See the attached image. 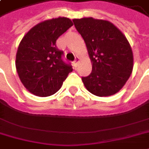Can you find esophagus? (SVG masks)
Masks as SVG:
<instances>
[{"label":"esophagus","instance_id":"esophagus-1","mask_svg":"<svg viewBox=\"0 0 149 149\" xmlns=\"http://www.w3.org/2000/svg\"><path fill=\"white\" fill-rule=\"evenodd\" d=\"M79 62V57H75V60L74 61V65H76Z\"/></svg>","mask_w":149,"mask_h":149}]
</instances>
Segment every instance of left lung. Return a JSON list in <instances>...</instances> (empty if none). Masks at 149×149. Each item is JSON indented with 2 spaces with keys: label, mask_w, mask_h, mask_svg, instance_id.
I'll return each instance as SVG.
<instances>
[{
  "label": "left lung",
  "mask_w": 149,
  "mask_h": 149,
  "mask_svg": "<svg viewBox=\"0 0 149 149\" xmlns=\"http://www.w3.org/2000/svg\"><path fill=\"white\" fill-rule=\"evenodd\" d=\"M73 22L86 42L92 64L91 74L82 78L87 91L100 97L115 95L132 72L133 54L129 42L106 20L83 17Z\"/></svg>",
  "instance_id": "obj_1"
}]
</instances>
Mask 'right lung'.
I'll use <instances>...</instances> for the list:
<instances>
[{"label":"right lung","mask_w":149,"mask_h":149,"mask_svg":"<svg viewBox=\"0 0 149 149\" xmlns=\"http://www.w3.org/2000/svg\"><path fill=\"white\" fill-rule=\"evenodd\" d=\"M72 26L67 17L45 20L22 38L16 55V69L29 92L41 97L52 95L72 72L70 64L62 60L63 51L56 47L58 37Z\"/></svg>","instance_id":"1"}]
</instances>
